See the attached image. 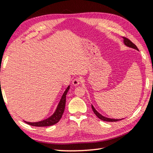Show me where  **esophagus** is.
<instances>
[{
  "instance_id": "obj_1",
  "label": "esophagus",
  "mask_w": 153,
  "mask_h": 153,
  "mask_svg": "<svg viewBox=\"0 0 153 153\" xmlns=\"http://www.w3.org/2000/svg\"><path fill=\"white\" fill-rule=\"evenodd\" d=\"M80 82H81V78H76L73 80L72 83H73V85L77 86L78 85H79L80 84Z\"/></svg>"
}]
</instances>
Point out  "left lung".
<instances>
[{
    "mask_svg": "<svg viewBox=\"0 0 153 153\" xmlns=\"http://www.w3.org/2000/svg\"><path fill=\"white\" fill-rule=\"evenodd\" d=\"M123 42H124V44L126 46V47H129V48H133V49H135L137 50L138 51V48L137 47V46L133 43L131 41L128 39V38H124V37H123ZM92 105V110H93L94 113L95 114V115H96L97 117H98L99 119H100L101 120H102V121H107V122H116V121H121V120H123L124 119H111V118H108V117H106L105 116H103V115H102L101 114H100L98 111H97L95 108L93 106V105Z\"/></svg>",
    "mask_w": 153,
    "mask_h": 153,
    "instance_id": "left-lung-1",
    "label": "left lung"
}]
</instances>
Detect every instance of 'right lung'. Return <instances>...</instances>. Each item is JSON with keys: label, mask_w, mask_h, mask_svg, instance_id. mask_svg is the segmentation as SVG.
Wrapping results in <instances>:
<instances>
[{"label": "right lung", "mask_w": 153, "mask_h": 153, "mask_svg": "<svg viewBox=\"0 0 153 153\" xmlns=\"http://www.w3.org/2000/svg\"><path fill=\"white\" fill-rule=\"evenodd\" d=\"M70 88V85H68L66 88V89L63 93L61 99L60 100L59 103L57 105V107L55 110V112L51 115L48 118L43 120V121H38V122H34V123H30V122H27L24 121L27 124H28L30 126H38V127H43V126H52V125L57 123L60 119H61L62 114L64 113V108H65V105H66V97L68 93V91Z\"/></svg>", "instance_id": "right-lung-1"}]
</instances>
